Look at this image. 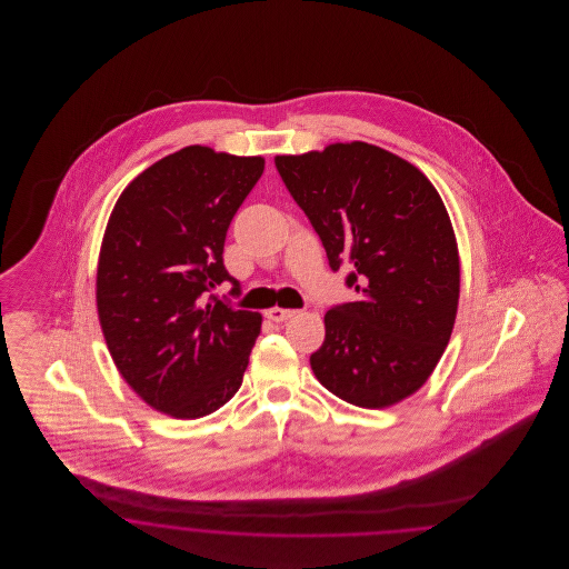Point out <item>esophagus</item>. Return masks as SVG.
Here are the masks:
<instances>
[{"instance_id":"obj_1","label":"esophagus","mask_w":569,"mask_h":569,"mask_svg":"<svg viewBox=\"0 0 569 569\" xmlns=\"http://www.w3.org/2000/svg\"><path fill=\"white\" fill-rule=\"evenodd\" d=\"M297 311H292V309H281V307H271L264 316L272 320V322H286V320H290L292 316H295Z\"/></svg>"}]
</instances>
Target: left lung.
Returning a JSON list of instances; mask_svg holds the SVG:
<instances>
[{
	"label": "left lung",
	"instance_id": "left-lung-1",
	"mask_svg": "<svg viewBox=\"0 0 569 569\" xmlns=\"http://www.w3.org/2000/svg\"><path fill=\"white\" fill-rule=\"evenodd\" d=\"M274 166L320 234L332 271L360 298L325 316L318 381L352 406L411 397L446 350L459 309L455 228L433 183L403 158L362 142L277 156Z\"/></svg>",
	"mask_w": 569,
	"mask_h": 569
}]
</instances>
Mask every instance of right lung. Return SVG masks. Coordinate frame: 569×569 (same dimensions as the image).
<instances>
[{
  "label": "right lung",
  "instance_id": "right-lung-1",
  "mask_svg": "<svg viewBox=\"0 0 569 569\" xmlns=\"http://www.w3.org/2000/svg\"><path fill=\"white\" fill-rule=\"evenodd\" d=\"M264 158L190 144L121 191L98 258L96 302L112 362L136 395L196 420L243 383L262 316L209 297L237 281L223 267L228 226Z\"/></svg>",
  "mask_w": 569,
  "mask_h": 569
}]
</instances>
